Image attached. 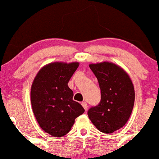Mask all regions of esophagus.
<instances>
[{
    "label": "esophagus",
    "instance_id": "esophagus-1",
    "mask_svg": "<svg viewBox=\"0 0 159 159\" xmlns=\"http://www.w3.org/2000/svg\"><path fill=\"white\" fill-rule=\"evenodd\" d=\"M81 104H82V105H83V107H84L85 110H87V108H88V105H87L86 102H82Z\"/></svg>",
    "mask_w": 159,
    "mask_h": 159
}]
</instances>
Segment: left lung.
<instances>
[{
  "label": "left lung",
  "instance_id": "1",
  "mask_svg": "<svg viewBox=\"0 0 159 159\" xmlns=\"http://www.w3.org/2000/svg\"><path fill=\"white\" fill-rule=\"evenodd\" d=\"M98 81L101 101L88 111L95 127L104 134H111L124 127L134 105L135 92L130 78L120 66L111 62L89 64Z\"/></svg>",
  "mask_w": 159,
  "mask_h": 159
}]
</instances>
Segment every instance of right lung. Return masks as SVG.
Wrapping results in <instances>:
<instances>
[{
  "label": "right lung",
  "instance_id": "add662e5",
  "mask_svg": "<svg viewBox=\"0 0 159 159\" xmlns=\"http://www.w3.org/2000/svg\"><path fill=\"white\" fill-rule=\"evenodd\" d=\"M78 66V62L50 63L39 71L32 84L34 115L40 127L54 137L68 134L75 119L85 111L73 99V93L67 86Z\"/></svg>",
  "mask_w": 159,
  "mask_h": 159
}]
</instances>
